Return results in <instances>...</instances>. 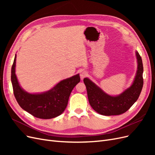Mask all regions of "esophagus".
Here are the masks:
<instances>
[{"label": "esophagus", "mask_w": 155, "mask_h": 155, "mask_svg": "<svg viewBox=\"0 0 155 155\" xmlns=\"http://www.w3.org/2000/svg\"><path fill=\"white\" fill-rule=\"evenodd\" d=\"M87 76V72L85 71V70H81L80 72V77L81 79H83L85 76Z\"/></svg>", "instance_id": "34e87169"}]
</instances>
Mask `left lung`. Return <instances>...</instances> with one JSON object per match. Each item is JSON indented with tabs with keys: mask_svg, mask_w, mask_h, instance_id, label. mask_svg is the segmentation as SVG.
Listing matches in <instances>:
<instances>
[{
	"mask_svg": "<svg viewBox=\"0 0 155 155\" xmlns=\"http://www.w3.org/2000/svg\"><path fill=\"white\" fill-rule=\"evenodd\" d=\"M138 66L134 81L130 87L118 96L107 94L90 79L84 78L89 104L97 113L104 116L120 115L128 110L137 101L143 87V63L142 58L136 51Z\"/></svg>",
	"mask_w": 155,
	"mask_h": 155,
	"instance_id": "left-lung-1",
	"label": "left lung"
}]
</instances>
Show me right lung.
<instances>
[{"mask_svg":"<svg viewBox=\"0 0 155 155\" xmlns=\"http://www.w3.org/2000/svg\"><path fill=\"white\" fill-rule=\"evenodd\" d=\"M15 59L12 67L11 80L14 96L22 109L41 119H51L61 114L66 109L69 97L74 87L80 81L79 74L63 79L48 91L31 94L19 85L15 74Z\"/></svg>","mask_w":155,"mask_h":155,"instance_id":"1","label":"right lung"}]
</instances>
